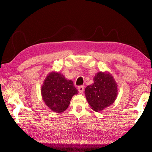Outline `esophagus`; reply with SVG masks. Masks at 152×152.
<instances>
[{"label": "esophagus", "instance_id": "esophagus-1", "mask_svg": "<svg viewBox=\"0 0 152 152\" xmlns=\"http://www.w3.org/2000/svg\"><path fill=\"white\" fill-rule=\"evenodd\" d=\"M78 89V91L80 93H83V91H84V86H79Z\"/></svg>", "mask_w": 152, "mask_h": 152}]
</instances>
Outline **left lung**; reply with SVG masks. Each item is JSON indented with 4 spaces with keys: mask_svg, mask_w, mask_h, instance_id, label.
<instances>
[{
    "mask_svg": "<svg viewBox=\"0 0 152 152\" xmlns=\"http://www.w3.org/2000/svg\"><path fill=\"white\" fill-rule=\"evenodd\" d=\"M94 83L87 86L85 95L91 108L100 112L112 105L118 95V85L108 72H99L95 76Z\"/></svg>",
    "mask_w": 152,
    "mask_h": 152,
    "instance_id": "obj_1",
    "label": "left lung"
}]
</instances>
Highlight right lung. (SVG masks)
Returning <instances> with one entry per match:
<instances>
[{
    "label": "right lung",
    "instance_id": "1",
    "mask_svg": "<svg viewBox=\"0 0 152 152\" xmlns=\"http://www.w3.org/2000/svg\"><path fill=\"white\" fill-rule=\"evenodd\" d=\"M78 93L72 80H67L63 74L55 71L48 74L41 88L44 103L56 113L65 111L72 96Z\"/></svg>",
    "mask_w": 152,
    "mask_h": 152
}]
</instances>
